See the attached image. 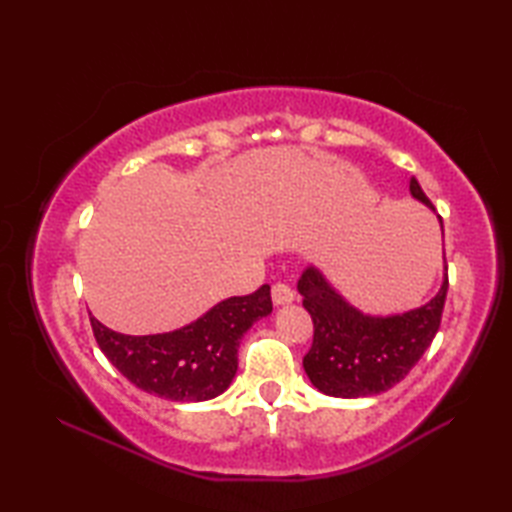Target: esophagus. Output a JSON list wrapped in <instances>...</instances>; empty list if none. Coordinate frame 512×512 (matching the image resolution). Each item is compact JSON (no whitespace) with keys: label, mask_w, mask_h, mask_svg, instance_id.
<instances>
[{"label":"esophagus","mask_w":512,"mask_h":512,"mask_svg":"<svg viewBox=\"0 0 512 512\" xmlns=\"http://www.w3.org/2000/svg\"><path fill=\"white\" fill-rule=\"evenodd\" d=\"M273 301H275V306H286V303L295 301V292H292V288L288 284H284V281H277V284L273 286Z\"/></svg>","instance_id":"esophagus-1"}]
</instances>
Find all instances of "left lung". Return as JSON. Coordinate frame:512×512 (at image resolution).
I'll return each instance as SVG.
<instances>
[{
    "mask_svg": "<svg viewBox=\"0 0 512 512\" xmlns=\"http://www.w3.org/2000/svg\"><path fill=\"white\" fill-rule=\"evenodd\" d=\"M409 191L433 209L416 178L409 180ZM297 288L314 323L312 347L303 356L312 385L328 396L361 398L400 383L427 352L440 328L449 277L427 306L394 317L358 312L312 266Z\"/></svg>",
    "mask_w": 512,
    "mask_h": 512,
    "instance_id": "left-lung-1",
    "label": "left lung"
}]
</instances>
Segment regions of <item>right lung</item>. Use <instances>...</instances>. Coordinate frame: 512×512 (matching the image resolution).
Wrapping results in <instances>:
<instances>
[{"instance_id":"obj_1","label":"right lung","mask_w":512,"mask_h":512,"mask_svg":"<svg viewBox=\"0 0 512 512\" xmlns=\"http://www.w3.org/2000/svg\"><path fill=\"white\" fill-rule=\"evenodd\" d=\"M273 312L270 286L231 297L167 334L129 336L90 317L94 339L118 372L138 389L176 402L220 396L237 372V347L257 319Z\"/></svg>"}]
</instances>
